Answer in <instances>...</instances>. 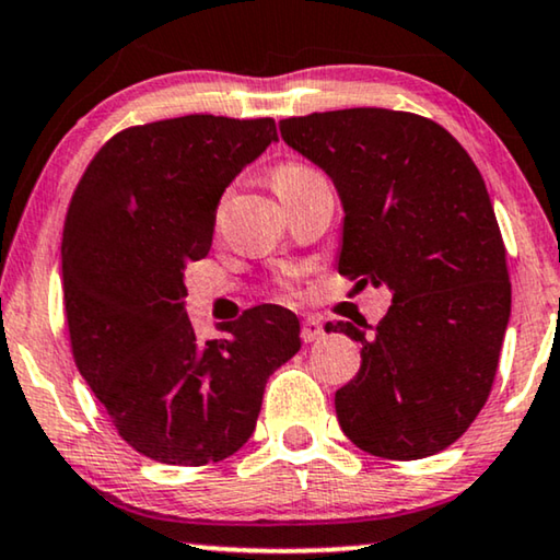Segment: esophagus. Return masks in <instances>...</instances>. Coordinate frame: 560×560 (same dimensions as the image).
Returning a JSON list of instances; mask_svg holds the SVG:
<instances>
[{
    "label": "esophagus",
    "mask_w": 560,
    "mask_h": 560,
    "mask_svg": "<svg viewBox=\"0 0 560 560\" xmlns=\"http://www.w3.org/2000/svg\"><path fill=\"white\" fill-rule=\"evenodd\" d=\"M323 336V323L315 318V315H307L303 320V328H300V338L305 340V343H313V340H318Z\"/></svg>",
    "instance_id": "1"
}]
</instances>
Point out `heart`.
<instances>
[{"label": "heart", "instance_id": "1", "mask_svg": "<svg viewBox=\"0 0 560 560\" xmlns=\"http://www.w3.org/2000/svg\"><path fill=\"white\" fill-rule=\"evenodd\" d=\"M318 179H323V174L318 172V168L305 166V164H280L270 174L272 189L282 201H285L288 197H293L295 191L303 189V186L318 182Z\"/></svg>", "mask_w": 560, "mask_h": 560}]
</instances>
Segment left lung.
Wrapping results in <instances>:
<instances>
[{"label": "left lung", "mask_w": 560, "mask_h": 560, "mask_svg": "<svg viewBox=\"0 0 560 560\" xmlns=\"http://www.w3.org/2000/svg\"><path fill=\"white\" fill-rule=\"evenodd\" d=\"M280 136L343 201L338 272L386 285L361 369L336 392L355 447L421 459L457 442L488 401L510 318L508 253L482 174L450 131L417 113L346 108L280 120Z\"/></svg>", "instance_id": "8db88e82"}]
</instances>
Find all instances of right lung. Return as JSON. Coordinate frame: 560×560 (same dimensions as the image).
<instances>
[{
  "instance_id": "obj_1",
  "label": "right lung",
  "mask_w": 560,
  "mask_h": 560,
  "mask_svg": "<svg viewBox=\"0 0 560 560\" xmlns=\"http://www.w3.org/2000/svg\"><path fill=\"white\" fill-rule=\"evenodd\" d=\"M278 141L272 118L182 116L131 126L95 153L62 230L75 366L141 455L201 467L255 432L265 384L300 351V323L257 305L199 343L184 270L212 247L217 205Z\"/></svg>"
}]
</instances>
